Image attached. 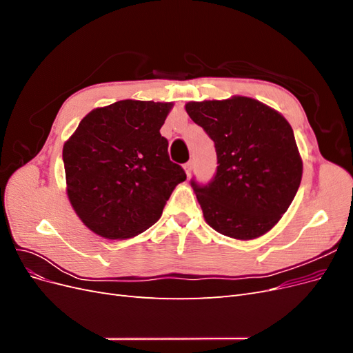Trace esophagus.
Segmentation results:
<instances>
[{"label": "esophagus", "instance_id": "34e87169", "mask_svg": "<svg viewBox=\"0 0 353 353\" xmlns=\"http://www.w3.org/2000/svg\"><path fill=\"white\" fill-rule=\"evenodd\" d=\"M184 170H185L187 176L191 175V170H193V160H190V162H187V163L184 165Z\"/></svg>", "mask_w": 353, "mask_h": 353}]
</instances>
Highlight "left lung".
I'll use <instances>...</instances> for the list:
<instances>
[{
	"mask_svg": "<svg viewBox=\"0 0 353 353\" xmlns=\"http://www.w3.org/2000/svg\"><path fill=\"white\" fill-rule=\"evenodd\" d=\"M188 116L215 143L216 175L208 185L191 187L209 225L236 240L268 232L301 185L303 163L290 123L258 100L190 101Z\"/></svg>",
	"mask_w": 353,
	"mask_h": 353,
	"instance_id": "left-lung-1",
	"label": "left lung"
}]
</instances>
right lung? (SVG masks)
<instances>
[{"label":"right lung","mask_w":353,"mask_h":353,"mask_svg":"<svg viewBox=\"0 0 353 353\" xmlns=\"http://www.w3.org/2000/svg\"><path fill=\"white\" fill-rule=\"evenodd\" d=\"M172 108L140 100L97 108L63 145L69 201L97 236L126 240L150 228L185 181L160 135Z\"/></svg>","instance_id":"obj_1"}]
</instances>
